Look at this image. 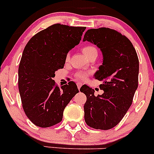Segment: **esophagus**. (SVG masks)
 <instances>
[{
    "mask_svg": "<svg viewBox=\"0 0 154 154\" xmlns=\"http://www.w3.org/2000/svg\"><path fill=\"white\" fill-rule=\"evenodd\" d=\"M76 84H77V86H78V89H79L80 88H81V86H82V83H81V82H77V83H76Z\"/></svg>",
    "mask_w": 154,
    "mask_h": 154,
    "instance_id": "1",
    "label": "esophagus"
}]
</instances>
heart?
<instances>
[{
  "label": "heart",
  "instance_id": "b5f03b06",
  "mask_svg": "<svg viewBox=\"0 0 154 154\" xmlns=\"http://www.w3.org/2000/svg\"><path fill=\"white\" fill-rule=\"evenodd\" d=\"M82 53L84 54V55H85V57H87V58H89V56H90L92 54H93L94 52H97V50H96V48L91 45L85 46V47L82 48ZM69 55H68L67 59H69ZM86 75L87 74H85V73L79 72L76 74V77H77V79H85V77H86Z\"/></svg>",
  "mask_w": 154,
  "mask_h": 154
}]
</instances>
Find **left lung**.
I'll return each instance as SVG.
<instances>
[{"instance_id": "obj_1", "label": "left lung", "mask_w": 154, "mask_h": 154, "mask_svg": "<svg viewBox=\"0 0 154 154\" xmlns=\"http://www.w3.org/2000/svg\"><path fill=\"white\" fill-rule=\"evenodd\" d=\"M85 41L97 46L103 54V64L94 77L103 82L99 85L103 93L96 96L88 85L81 87L87 98L85 121L96 130H109L120 122L132 104L138 87V57L131 42L110 28L88 30Z\"/></svg>"}]
</instances>
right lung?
I'll use <instances>...</instances> for the list:
<instances>
[{"label":"right lung","mask_w":154,"mask_h":154,"mask_svg":"<svg viewBox=\"0 0 154 154\" xmlns=\"http://www.w3.org/2000/svg\"><path fill=\"white\" fill-rule=\"evenodd\" d=\"M85 27L55 24L39 31L28 42L18 68V89L24 111L39 127L60 123L63 111L76 93L74 82L61 88L55 72L62 69L67 54L79 44Z\"/></svg>","instance_id":"obj_1"}]
</instances>
